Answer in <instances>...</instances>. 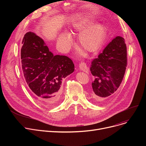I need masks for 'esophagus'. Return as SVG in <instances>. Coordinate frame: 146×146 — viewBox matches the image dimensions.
I'll return each mask as SVG.
<instances>
[{"mask_svg":"<svg viewBox=\"0 0 146 146\" xmlns=\"http://www.w3.org/2000/svg\"><path fill=\"white\" fill-rule=\"evenodd\" d=\"M79 68L81 70L85 72L86 73H88V67L86 63L85 62H81L79 63Z\"/></svg>","mask_w":146,"mask_h":146,"instance_id":"obj_1","label":"esophagus"}]
</instances>
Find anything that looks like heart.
I'll return each mask as SVG.
<instances>
[{"label":"heart","mask_w":146,"mask_h":146,"mask_svg":"<svg viewBox=\"0 0 146 146\" xmlns=\"http://www.w3.org/2000/svg\"><path fill=\"white\" fill-rule=\"evenodd\" d=\"M92 22L85 20L73 24L74 31L82 32L78 37V43L87 51L92 52L100 47L104 36V28L101 24L92 26ZM71 37L69 34H61L57 38V45L61 50H66L71 43Z\"/></svg>","instance_id":"1"}]
</instances>
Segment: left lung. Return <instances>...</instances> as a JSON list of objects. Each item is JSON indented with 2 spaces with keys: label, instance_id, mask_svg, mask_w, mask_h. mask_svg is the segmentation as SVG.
<instances>
[{
  "label": "left lung",
  "instance_id": "8db88e82",
  "mask_svg": "<svg viewBox=\"0 0 146 146\" xmlns=\"http://www.w3.org/2000/svg\"><path fill=\"white\" fill-rule=\"evenodd\" d=\"M127 54L125 40L118 36L92 61L90 70L94 76L92 86L95 100L102 101L118 89L126 70Z\"/></svg>",
  "mask_w": 146,
  "mask_h": 146
}]
</instances>
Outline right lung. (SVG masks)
Wrapping results in <instances>:
<instances>
[{"instance_id":"1","label":"right lung","mask_w":146,"mask_h":146,"mask_svg":"<svg viewBox=\"0 0 146 146\" xmlns=\"http://www.w3.org/2000/svg\"><path fill=\"white\" fill-rule=\"evenodd\" d=\"M21 63L25 80L40 104L56 106L60 100L62 80L74 72L72 60L49 51L42 39L28 32L22 40Z\"/></svg>"}]
</instances>
